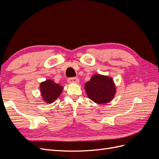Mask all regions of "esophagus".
<instances>
[{"mask_svg":"<svg viewBox=\"0 0 159 159\" xmlns=\"http://www.w3.org/2000/svg\"><path fill=\"white\" fill-rule=\"evenodd\" d=\"M69 84H78L79 83V79L78 78H70L68 80Z\"/></svg>","mask_w":159,"mask_h":159,"instance_id":"34e87169","label":"esophagus"}]
</instances>
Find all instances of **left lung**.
Masks as SVG:
<instances>
[{"label":"left lung","mask_w":159,"mask_h":159,"mask_svg":"<svg viewBox=\"0 0 159 159\" xmlns=\"http://www.w3.org/2000/svg\"><path fill=\"white\" fill-rule=\"evenodd\" d=\"M84 89L88 97L98 104L109 103L117 91L112 78L99 74L91 77L85 84Z\"/></svg>","instance_id":"obj_1"}]
</instances>
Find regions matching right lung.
Instances as JSON below:
<instances>
[{"mask_svg":"<svg viewBox=\"0 0 159 159\" xmlns=\"http://www.w3.org/2000/svg\"><path fill=\"white\" fill-rule=\"evenodd\" d=\"M64 87L55 83L52 80H46L40 84V91L42 100L46 103L51 104L59 98Z\"/></svg>","mask_w":159,"mask_h":159,"instance_id":"obj_1","label":"right lung"}]
</instances>
